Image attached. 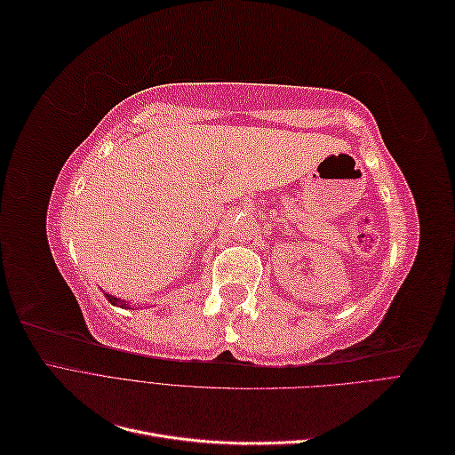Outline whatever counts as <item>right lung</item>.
Returning a JSON list of instances; mask_svg holds the SVG:
<instances>
[{
  "label": "right lung",
  "instance_id": "obj_1",
  "mask_svg": "<svg viewBox=\"0 0 455 455\" xmlns=\"http://www.w3.org/2000/svg\"><path fill=\"white\" fill-rule=\"evenodd\" d=\"M106 298H108V301L112 306H116V307H123V309H129L131 307V301H127V299H121V298H116V296H112V294H104Z\"/></svg>",
  "mask_w": 455,
  "mask_h": 455
}]
</instances>
